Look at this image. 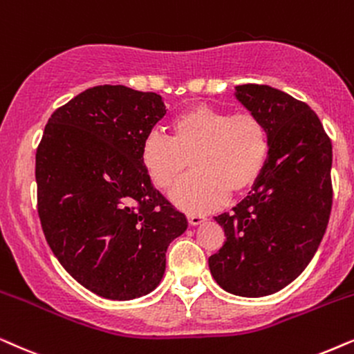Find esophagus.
<instances>
[{"instance_id":"34e87169","label":"esophagus","mask_w":354,"mask_h":354,"mask_svg":"<svg viewBox=\"0 0 354 354\" xmlns=\"http://www.w3.org/2000/svg\"><path fill=\"white\" fill-rule=\"evenodd\" d=\"M205 220H207V218H205L204 215H196V214H189V215H187V221H189V223H191L192 226L204 223Z\"/></svg>"}]
</instances>
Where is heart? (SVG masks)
<instances>
[{
    "label": "heart",
    "mask_w": 354,
    "mask_h": 354,
    "mask_svg": "<svg viewBox=\"0 0 354 354\" xmlns=\"http://www.w3.org/2000/svg\"><path fill=\"white\" fill-rule=\"evenodd\" d=\"M268 131L252 113L196 105L171 121V136L152 131L140 145V163L158 189H168L187 163L194 173L173 187L171 201L192 214L214 210L228 194H243L259 180L268 157Z\"/></svg>",
    "instance_id": "heart-1"
}]
</instances>
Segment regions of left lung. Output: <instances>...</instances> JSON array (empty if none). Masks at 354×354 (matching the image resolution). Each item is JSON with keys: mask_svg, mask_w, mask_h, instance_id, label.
I'll list each match as a JSON object with an SVG mask.
<instances>
[{"mask_svg": "<svg viewBox=\"0 0 354 354\" xmlns=\"http://www.w3.org/2000/svg\"><path fill=\"white\" fill-rule=\"evenodd\" d=\"M234 97L268 131L259 180L233 212L216 215L226 241L209 257L228 293L261 298L298 279L314 257L332 210V142L319 116L268 86H238Z\"/></svg>", "mask_w": 354, "mask_h": 354, "instance_id": "obj_1", "label": "left lung"}]
</instances>
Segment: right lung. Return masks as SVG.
Instances as JSON below:
<instances>
[{"label":"right lung","mask_w":354,"mask_h":354,"mask_svg":"<svg viewBox=\"0 0 354 354\" xmlns=\"http://www.w3.org/2000/svg\"><path fill=\"white\" fill-rule=\"evenodd\" d=\"M165 115L158 93L97 86L51 115L37 149L46 243L102 298L128 301L157 288L169 243L187 228L140 163L142 140Z\"/></svg>","instance_id":"right-lung-1"}]
</instances>
